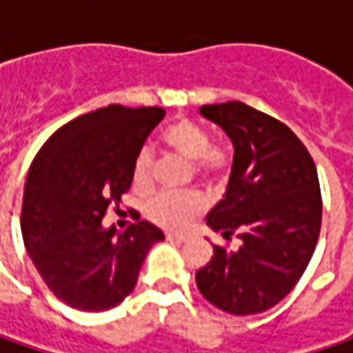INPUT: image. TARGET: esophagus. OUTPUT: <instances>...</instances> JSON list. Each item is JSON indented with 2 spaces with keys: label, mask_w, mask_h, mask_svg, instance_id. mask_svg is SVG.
<instances>
[{
  "label": "esophagus",
  "mask_w": 353,
  "mask_h": 353,
  "mask_svg": "<svg viewBox=\"0 0 353 353\" xmlns=\"http://www.w3.org/2000/svg\"><path fill=\"white\" fill-rule=\"evenodd\" d=\"M165 237H167L169 241H174V243H183V241H186V236H183V234H172V232H167Z\"/></svg>",
  "instance_id": "34e87169"
}]
</instances>
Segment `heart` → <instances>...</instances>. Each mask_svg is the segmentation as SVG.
Instances as JSON below:
<instances>
[{
  "instance_id": "1",
  "label": "heart",
  "mask_w": 353,
  "mask_h": 353,
  "mask_svg": "<svg viewBox=\"0 0 353 353\" xmlns=\"http://www.w3.org/2000/svg\"><path fill=\"white\" fill-rule=\"evenodd\" d=\"M163 141L179 157L190 163L192 174L202 183L222 181L232 169L234 157L225 147H214L210 133L192 119H176L163 131ZM153 153L141 147L133 159V184L147 188L153 183ZM204 208V198L198 192H159L145 204V216L167 230H183Z\"/></svg>"
}]
</instances>
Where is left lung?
I'll use <instances>...</instances> for the list:
<instances>
[{
	"label": "left lung",
	"instance_id": "left-lung-1",
	"mask_svg": "<svg viewBox=\"0 0 353 353\" xmlns=\"http://www.w3.org/2000/svg\"><path fill=\"white\" fill-rule=\"evenodd\" d=\"M200 114L234 143L228 190L206 224L239 243L214 245L196 285L220 310L257 314L294 289L314 253L322 224L316 167L291 129L248 103L202 105Z\"/></svg>",
	"mask_w": 353,
	"mask_h": 353
}]
</instances>
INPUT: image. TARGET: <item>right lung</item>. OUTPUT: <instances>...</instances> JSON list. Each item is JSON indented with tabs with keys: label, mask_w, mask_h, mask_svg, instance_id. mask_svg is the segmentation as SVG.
I'll return each mask as SVG.
<instances>
[{
	"label": "right lung",
	"mask_w": 353,
	"mask_h": 353,
	"mask_svg": "<svg viewBox=\"0 0 353 353\" xmlns=\"http://www.w3.org/2000/svg\"><path fill=\"white\" fill-rule=\"evenodd\" d=\"M163 117V108L112 103L57 129L31 163L21 210L25 250L48 289L72 308L102 312L119 305L135 289L145 255L165 239L145 220L117 236L102 225Z\"/></svg>",
	"instance_id": "1"
}]
</instances>
